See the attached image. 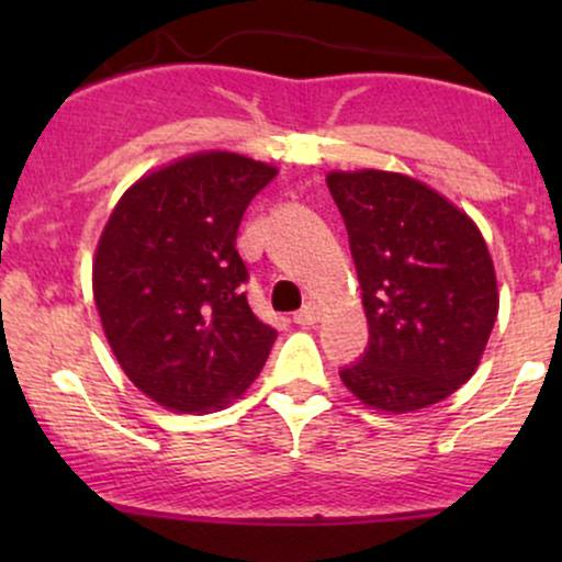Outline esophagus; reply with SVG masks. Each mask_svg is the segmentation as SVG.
Wrapping results in <instances>:
<instances>
[{"label":"esophagus","instance_id":"34e87169","mask_svg":"<svg viewBox=\"0 0 562 562\" xmlns=\"http://www.w3.org/2000/svg\"><path fill=\"white\" fill-rule=\"evenodd\" d=\"M319 317H322V312H319L317 303H306V306H303V308H299V312H295V317H293V319H295V325L308 327V325H317Z\"/></svg>","mask_w":562,"mask_h":562}]
</instances>
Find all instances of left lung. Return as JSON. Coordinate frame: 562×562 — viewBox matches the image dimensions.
I'll return each instance as SVG.
<instances>
[{
  "label": "left lung",
  "instance_id": "obj_1",
  "mask_svg": "<svg viewBox=\"0 0 562 562\" xmlns=\"http://www.w3.org/2000/svg\"><path fill=\"white\" fill-rule=\"evenodd\" d=\"M370 344L346 364V389L375 409L415 412L479 367L496 322V277L479 227L415 179L391 171H333Z\"/></svg>",
  "mask_w": 562,
  "mask_h": 562
}]
</instances>
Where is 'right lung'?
I'll use <instances>...</instances> for the list:
<instances>
[{
  "mask_svg": "<svg viewBox=\"0 0 562 562\" xmlns=\"http://www.w3.org/2000/svg\"><path fill=\"white\" fill-rule=\"evenodd\" d=\"M277 169L198 153L128 187L97 245L102 330L142 393L177 412L227 406L254 383L277 338L245 295L237 229Z\"/></svg>",
  "mask_w": 562,
  "mask_h": 562,
  "instance_id": "add662e5",
  "label": "right lung"
}]
</instances>
